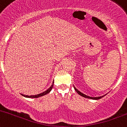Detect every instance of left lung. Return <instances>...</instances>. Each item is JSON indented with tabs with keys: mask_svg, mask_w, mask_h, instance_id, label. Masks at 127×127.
Segmentation results:
<instances>
[{
	"mask_svg": "<svg viewBox=\"0 0 127 127\" xmlns=\"http://www.w3.org/2000/svg\"><path fill=\"white\" fill-rule=\"evenodd\" d=\"M74 88L75 91H76V92H77V94H79L80 95H81V96L84 97H85V98H88V99H94V100H97V99H101L102 97H103L104 96V95H103V96L97 97H89V96H87V95H85V94H84L81 93V92H80V91H79L78 90H77V89H76L74 87Z\"/></svg>",
	"mask_w": 127,
	"mask_h": 127,
	"instance_id": "left-lung-1",
	"label": "left lung"
}]
</instances>
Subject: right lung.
Instances as JSON below:
<instances>
[{"label":"right lung","mask_w":127,"mask_h":127,"mask_svg":"<svg viewBox=\"0 0 127 127\" xmlns=\"http://www.w3.org/2000/svg\"><path fill=\"white\" fill-rule=\"evenodd\" d=\"M53 83H54V82H53L52 85H51V87H50V88L48 89H47L46 91H45V92H42V93L39 94L35 95H23V94H22V95H23V96L25 97H28V98H38V97H40L43 96V95H46V94H48L49 92H50V91H51V89H52L53 87Z\"/></svg>","instance_id":"1"}]
</instances>
